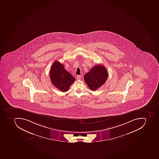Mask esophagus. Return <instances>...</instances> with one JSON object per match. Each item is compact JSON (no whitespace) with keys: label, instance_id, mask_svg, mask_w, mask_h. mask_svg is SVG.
I'll return each mask as SVG.
<instances>
[{"label":"esophagus","instance_id":"1","mask_svg":"<svg viewBox=\"0 0 159 159\" xmlns=\"http://www.w3.org/2000/svg\"><path fill=\"white\" fill-rule=\"evenodd\" d=\"M82 77V76L81 75H78V76H77V80H80V79H81Z\"/></svg>","mask_w":159,"mask_h":159}]
</instances>
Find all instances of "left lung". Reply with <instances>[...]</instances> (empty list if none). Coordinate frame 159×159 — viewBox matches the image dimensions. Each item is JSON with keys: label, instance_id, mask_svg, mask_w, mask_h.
Returning a JSON list of instances; mask_svg holds the SVG:
<instances>
[{"label": "left lung", "instance_id": "left-lung-1", "mask_svg": "<svg viewBox=\"0 0 159 159\" xmlns=\"http://www.w3.org/2000/svg\"><path fill=\"white\" fill-rule=\"evenodd\" d=\"M108 73L102 65L93 67L90 71L84 75V79L88 86L92 91H96L107 80Z\"/></svg>", "mask_w": 159, "mask_h": 159}]
</instances>
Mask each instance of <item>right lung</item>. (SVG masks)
<instances>
[{"mask_svg":"<svg viewBox=\"0 0 159 159\" xmlns=\"http://www.w3.org/2000/svg\"><path fill=\"white\" fill-rule=\"evenodd\" d=\"M49 76L52 84L63 92L67 91L75 80V78L64 69V65L57 61L52 65Z\"/></svg>","mask_w":159,"mask_h":159,"instance_id":"obj_1","label":"right lung"}]
</instances>
